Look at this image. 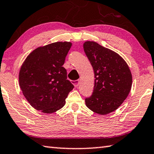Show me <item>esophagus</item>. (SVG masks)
Returning a JSON list of instances; mask_svg holds the SVG:
<instances>
[{"label": "esophagus", "mask_w": 154, "mask_h": 154, "mask_svg": "<svg viewBox=\"0 0 154 154\" xmlns=\"http://www.w3.org/2000/svg\"><path fill=\"white\" fill-rule=\"evenodd\" d=\"M72 82H73V85H74L75 87H79V84H80V80H74V81H72Z\"/></svg>", "instance_id": "34e87169"}]
</instances>
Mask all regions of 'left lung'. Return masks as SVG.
Instances as JSON below:
<instances>
[{"label": "left lung", "mask_w": 154, "mask_h": 154, "mask_svg": "<svg viewBox=\"0 0 154 154\" xmlns=\"http://www.w3.org/2000/svg\"><path fill=\"white\" fill-rule=\"evenodd\" d=\"M83 48L95 78L93 95L85 99L86 106L96 114H109L122 105L130 93L131 70L119 54L96 42L86 41Z\"/></svg>", "instance_id": "8db88e82"}]
</instances>
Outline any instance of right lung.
I'll use <instances>...</instances> for the list:
<instances>
[{"label": "right lung", "mask_w": 154, "mask_h": 154, "mask_svg": "<svg viewBox=\"0 0 154 154\" xmlns=\"http://www.w3.org/2000/svg\"><path fill=\"white\" fill-rule=\"evenodd\" d=\"M72 45L70 42H56L38 47L21 65L19 84L35 109L52 114L66 104L74 85L67 80L63 65Z\"/></svg>", "instance_id": "1"}]
</instances>
